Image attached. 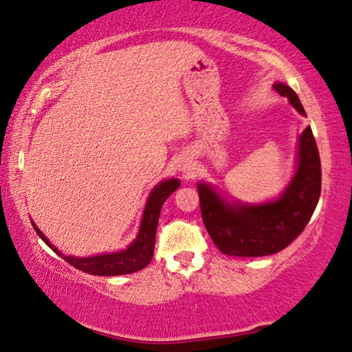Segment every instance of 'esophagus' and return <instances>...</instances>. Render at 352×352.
I'll use <instances>...</instances> for the list:
<instances>
[{
  "mask_svg": "<svg viewBox=\"0 0 352 352\" xmlns=\"http://www.w3.org/2000/svg\"><path fill=\"white\" fill-rule=\"evenodd\" d=\"M184 171H186V173H190V171H192V168L186 165V166H184Z\"/></svg>",
  "mask_w": 352,
  "mask_h": 352,
  "instance_id": "esophagus-1",
  "label": "esophagus"
}]
</instances>
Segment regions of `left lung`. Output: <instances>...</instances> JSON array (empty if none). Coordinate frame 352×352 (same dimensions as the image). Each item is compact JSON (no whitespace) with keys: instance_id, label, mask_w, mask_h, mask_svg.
I'll list each match as a JSON object with an SVG mask.
<instances>
[{"instance_id":"8db88e82","label":"left lung","mask_w":352,"mask_h":352,"mask_svg":"<svg viewBox=\"0 0 352 352\" xmlns=\"http://www.w3.org/2000/svg\"><path fill=\"white\" fill-rule=\"evenodd\" d=\"M273 89L307 116L295 91L286 84ZM297 171L278 200L262 205L228 203L211 186L200 182L203 223L217 249L226 256L262 257L283 251L305 230L320 195V159L311 126L298 138Z\"/></svg>"}]
</instances>
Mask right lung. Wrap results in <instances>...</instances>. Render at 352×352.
<instances>
[{"label":"right lung","instance_id":"1","mask_svg":"<svg viewBox=\"0 0 352 352\" xmlns=\"http://www.w3.org/2000/svg\"><path fill=\"white\" fill-rule=\"evenodd\" d=\"M179 179H166L162 181L159 186L152 188L149 198H147L144 212H142V221L138 232V236L129 248L119 252H109L103 254V256H94V257H74V256H63L57 248L52 246L47 238L43 235V232L33 223V228L36 230L39 238L62 256L66 262L73 265L74 268L85 272L89 274H98V276H117V274H129L140 272V270L146 268L154 256V246H155V232L157 223H159L160 210L164 203L173 192L179 187Z\"/></svg>","mask_w":352,"mask_h":352}]
</instances>
